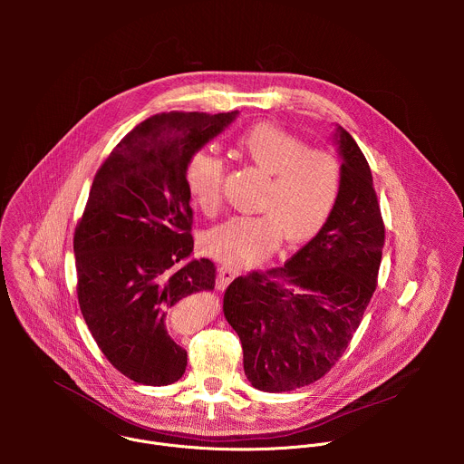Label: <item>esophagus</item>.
<instances>
[{"mask_svg": "<svg viewBox=\"0 0 464 464\" xmlns=\"http://www.w3.org/2000/svg\"><path fill=\"white\" fill-rule=\"evenodd\" d=\"M238 268H233V266H229V264H222V266L218 268V279H217V286H218V290H224V288H227V285L235 279V277H238Z\"/></svg>", "mask_w": 464, "mask_h": 464, "instance_id": "esophagus-1", "label": "esophagus"}]
</instances>
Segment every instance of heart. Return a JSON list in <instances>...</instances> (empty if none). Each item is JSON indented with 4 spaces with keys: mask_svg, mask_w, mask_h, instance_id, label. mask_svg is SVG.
<instances>
[{
    "mask_svg": "<svg viewBox=\"0 0 464 464\" xmlns=\"http://www.w3.org/2000/svg\"><path fill=\"white\" fill-rule=\"evenodd\" d=\"M238 152L256 169L270 174L256 209L211 229L206 247L233 266H247L272 255L283 237L288 242L314 238L333 217L343 185L338 156L308 145L272 122L246 130ZM226 163L211 150L194 152L183 169L185 188L194 206L208 217L224 209Z\"/></svg>",
    "mask_w": 464,
    "mask_h": 464,
    "instance_id": "heart-1",
    "label": "heart"
}]
</instances>
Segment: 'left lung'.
<instances>
[{
  "label": "left lung",
  "mask_w": 464,
  "mask_h": 464,
  "mask_svg": "<svg viewBox=\"0 0 464 464\" xmlns=\"http://www.w3.org/2000/svg\"><path fill=\"white\" fill-rule=\"evenodd\" d=\"M336 140L343 185L326 226L285 266L237 277L224 294L244 372L260 391L323 378L347 351L378 285L385 226L372 174L345 128Z\"/></svg>",
  "instance_id": "1"
}]
</instances>
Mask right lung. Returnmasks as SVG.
Instances as JSON below:
<instances>
[{
  "label": "right lung",
  "mask_w": 464,
  "mask_h": 464,
  "mask_svg": "<svg viewBox=\"0 0 464 464\" xmlns=\"http://www.w3.org/2000/svg\"><path fill=\"white\" fill-rule=\"evenodd\" d=\"M238 111H169L149 117L99 167L75 227L77 297L106 360L143 385L178 382L187 353L169 334L176 303L215 290L209 258L194 247L187 160Z\"/></svg>",
  "instance_id": "add662e5"
}]
</instances>
